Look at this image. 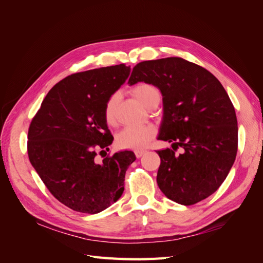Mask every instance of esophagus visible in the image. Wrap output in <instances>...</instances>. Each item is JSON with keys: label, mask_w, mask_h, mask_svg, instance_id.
<instances>
[{"label": "esophagus", "mask_w": 263, "mask_h": 263, "mask_svg": "<svg viewBox=\"0 0 263 263\" xmlns=\"http://www.w3.org/2000/svg\"><path fill=\"white\" fill-rule=\"evenodd\" d=\"M134 153H135V156H136L137 158H140L142 155L146 153V151L145 150H135Z\"/></svg>", "instance_id": "obj_1"}]
</instances>
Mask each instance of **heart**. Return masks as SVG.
Segmentation results:
<instances>
[{"label": "heart", "mask_w": 263, "mask_h": 263, "mask_svg": "<svg viewBox=\"0 0 263 263\" xmlns=\"http://www.w3.org/2000/svg\"><path fill=\"white\" fill-rule=\"evenodd\" d=\"M132 93L142 105L150 108L160 101V92L157 87L149 83H140L132 89ZM117 104V94H112L107 99L104 106V118L108 126L116 124L115 108ZM156 136V128L153 125L140 127H126L116 136V146L121 149L139 150L148 146Z\"/></svg>", "instance_id": "b5f03b06"}]
</instances>
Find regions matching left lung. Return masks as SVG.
Wrapping results in <instances>:
<instances>
[{
    "label": "left lung",
    "mask_w": 263,
    "mask_h": 263,
    "mask_svg": "<svg viewBox=\"0 0 263 263\" xmlns=\"http://www.w3.org/2000/svg\"><path fill=\"white\" fill-rule=\"evenodd\" d=\"M145 82L162 94L163 118L158 139V186L170 200L193 205L216 192L235 162L238 126L224 86L210 71L179 57L139 62L129 85ZM181 146L183 151L175 154Z\"/></svg>",
    "instance_id": "left-lung-1"
}]
</instances>
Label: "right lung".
Wrapping results in <instances>:
<instances>
[{
  "label": "right lung",
  "mask_w": 263,
  "mask_h": 263,
  "mask_svg": "<svg viewBox=\"0 0 263 263\" xmlns=\"http://www.w3.org/2000/svg\"><path fill=\"white\" fill-rule=\"evenodd\" d=\"M129 72L130 67L122 63L68 76L46 95L29 125L31 165L49 192L76 212L100 213L124 192L125 173L136 160L135 154L119 151L101 162L97 156L113 141L105 103Z\"/></svg>",
  "instance_id": "add662e5"
}]
</instances>
